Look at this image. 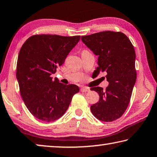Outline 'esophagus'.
Wrapping results in <instances>:
<instances>
[{"label": "esophagus", "mask_w": 157, "mask_h": 157, "mask_svg": "<svg viewBox=\"0 0 157 157\" xmlns=\"http://www.w3.org/2000/svg\"><path fill=\"white\" fill-rule=\"evenodd\" d=\"M80 90H81L82 92H89V91H90V89L87 88V87H82Z\"/></svg>", "instance_id": "34e87169"}]
</instances>
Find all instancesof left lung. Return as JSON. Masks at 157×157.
Instances as JSON below:
<instances>
[{
    "label": "left lung",
    "instance_id": "1",
    "mask_svg": "<svg viewBox=\"0 0 157 157\" xmlns=\"http://www.w3.org/2000/svg\"><path fill=\"white\" fill-rule=\"evenodd\" d=\"M83 43L98 56V66L94 73L106 72L109 86L93 87L99 94V101L91 106L95 118L111 122L123 116L128 107L136 80V54L132 44L121 32L104 31L82 36Z\"/></svg>",
    "mask_w": 157,
    "mask_h": 157
}]
</instances>
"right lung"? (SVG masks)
<instances>
[{
	"label": "right lung",
	"mask_w": 157,
	"mask_h": 157,
	"mask_svg": "<svg viewBox=\"0 0 157 157\" xmlns=\"http://www.w3.org/2000/svg\"><path fill=\"white\" fill-rule=\"evenodd\" d=\"M80 36L36 34L25 41L17 64V78L23 102L39 120L52 122L67 110L74 95L79 91L75 84L66 85L52 80Z\"/></svg>",
	"instance_id": "1"
}]
</instances>
